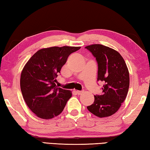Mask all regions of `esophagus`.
<instances>
[{
  "label": "esophagus",
  "mask_w": 150,
  "mask_h": 150,
  "mask_svg": "<svg viewBox=\"0 0 150 150\" xmlns=\"http://www.w3.org/2000/svg\"><path fill=\"white\" fill-rule=\"evenodd\" d=\"M76 93H77V95H82L83 93V91H76Z\"/></svg>",
  "instance_id": "34e87169"
}]
</instances>
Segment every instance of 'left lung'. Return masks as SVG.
I'll return each instance as SVG.
<instances>
[{
	"mask_svg": "<svg viewBox=\"0 0 150 150\" xmlns=\"http://www.w3.org/2000/svg\"><path fill=\"white\" fill-rule=\"evenodd\" d=\"M98 63V81L104 82L103 94L95 95L88 111L99 118L108 117L117 112L128 94L130 76L125 61L115 50L101 44L85 47Z\"/></svg>",
	"mask_w": 150,
	"mask_h": 150,
	"instance_id": "8db88e82",
	"label": "left lung"
}]
</instances>
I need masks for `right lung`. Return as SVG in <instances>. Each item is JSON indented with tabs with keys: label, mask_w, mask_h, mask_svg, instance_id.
Listing matches in <instances>:
<instances>
[{
	"label": "right lung",
	"mask_w": 150,
	"mask_h": 150,
	"mask_svg": "<svg viewBox=\"0 0 150 150\" xmlns=\"http://www.w3.org/2000/svg\"><path fill=\"white\" fill-rule=\"evenodd\" d=\"M81 47L43 48L32 55L20 75V88L27 106L38 117L52 119L62 112L72 93L55 85L67 57Z\"/></svg>",
	"instance_id": "obj_1"
}]
</instances>
